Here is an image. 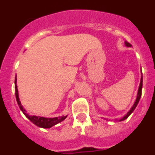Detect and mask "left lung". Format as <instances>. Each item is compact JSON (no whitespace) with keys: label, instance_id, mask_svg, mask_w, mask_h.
<instances>
[{"label":"left lung","instance_id":"1","mask_svg":"<svg viewBox=\"0 0 155 155\" xmlns=\"http://www.w3.org/2000/svg\"><path fill=\"white\" fill-rule=\"evenodd\" d=\"M125 44L127 45V46H131V44L130 43V42H126ZM142 86H143V76H141V80H140V86H139V89H138V93H137V99H136V102H135V103H134V105H133V107L131 108V109L130 111H129L128 113H127V114L125 116H124V118L122 119L121 120H126L127 118H128V116H130V115L131 114V113L134 112V110L135 109V108L137 107V105L138 102H139L140 99V97H141V93H142Z\"/></svg>","mask_w":155,"mask_h":155}]
</instances>
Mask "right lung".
Listing matches in <instances>:
<instances>
[{
    "label": "right lung",
    "mask_w": 155,
    "mask_h": 155,
    "mask_svg": "<svg viewBox=\"0 0 155 155\" xmlns=\"http://www.w3.org/2000/svg\"><path fill=\"white\" fill-rule=\"evenodd\" d=\"M15 96H16V100H17V102L19 105V108L23 112L25 116L31 122L33 123L35 125H36L37 127H42V128H50L53 126L56 125V124H59L62 122L63 120H64L66 119L67 116H62V117H55V118H45V117H39V116H29L27 113H25V110L22 108L21 106V102L19 100L18 98V89H17V84H16V77H15Z\"/></svg>",
    "instance_id": "add662e5"
}]
</instances>
